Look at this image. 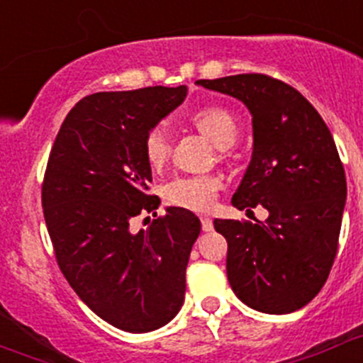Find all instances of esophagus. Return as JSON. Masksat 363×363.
Here are the masks:
<instances>
[{
    "instance_id": "34e87169",
    "label": "esophagus",
    "mask_w": 363,
    "mask_h": 363,
    "mask_svg": "<svg viewBox=\"0 0 363 363\" xmlns=\"http://www.w3.org/2000/svg\"><path fill=\"white\" fill-rule=\"evenodd\" d=\"M201 228H203L204 233H210L213 229V220L208 217H201Z\"/></svg>"
}]
</instances>
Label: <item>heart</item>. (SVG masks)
I'll list each match as a JSON object with an SVG mask.
<instances>
[{
	"instance_id": "1",
	"label": "heart",
	"mask_w": 363,
	"mask_h": 363,
	"mask_svg": "<svg viewBox=\"0 0 363 363\" xmlns=\"http://www.w3.org/2000/svg\"><path fill=\"white\" fill-rule=\"evenodd\" d=\"M190 123L203 132L217 148H231L240 134L235 114L225 107L204 106L189 116ZM143 153L146 162L159 169L166 164L171 153V141L166 127L155 125L143 139ZM222 189L220 178L215 174H185L169 180L162 186L164 201L171 206L190 211H208L217 201Z\"/></svg>"
}]
</instances>
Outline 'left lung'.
I'll use <instances>...</instances> for the list:
<instances>
[{"label":"left lung","instance_id":"left-lung-1","mask_svg":"<svg viewBox=\"0 0 363 363\" xmlns=\"http://www.w3.org/2000/svg\"><path fill=\"white\" fill-rule=\"evenodd\" d=\"M242 100L252 114L254 152L233 206L261 204L257 224L215 218L228 240V281L235 295L267 314L307 305L328 279L339 247L346 174L328 127L293 86L267 74L199 79Z\"/></svg>","mask_w":363,"mask_h":363}]
</instances>
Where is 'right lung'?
Returning a JSON list of instances; mask_svg holds the SVG:
<instances>
[{
    "mask_svg": "<svg viewBox=\"0 0 363 363\" xmlns=\"http://www.w3.org/2000/svg\"><path fill=\"white\" fill-rule=\"evenodd\" d=\"M185 95V86H150L84 96L49 153L42 208L61 274L99 318L125 332L160 328L183 305L199 218L167 208L135 235L130 220L157 216L143 139Z\"/></svg>",
    "mask_w": 363,
    "mask_h": 363,
    "instance_id": "add662e5",
    "label": "right lung"
}]
</instances>
